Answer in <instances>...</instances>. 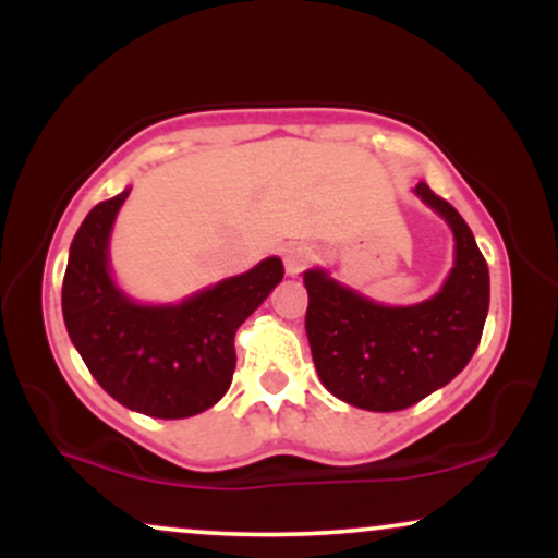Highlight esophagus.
<instances>
[{
	"label": "esophagus",
	"mask_w": 558,
	"mask_h": 558,
	"mask_svg": "<svg viewBox=\"0 0 558 558\" xmlns=\"http://www.w3.org/2000/svg\"><path fill=\"white\" fill-rule=\"evenodd\" d=\"M312 259H315V254H312V248H306V246H288L283 252L286 272L291 275V278H296V275L304 270Z\"/></svg>",
	"instance_id": "1"
}]
</instances>
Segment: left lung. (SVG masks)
I'll use <instances>...</instances> for the list:
<instances>
[{
	"instance_id": "obj_1",
	"label": "left lung",
	"mask_w": 558,
	"mask_h": 558,
	"mask_svg": "<svg viewBox=\"0 0 558 558\" xmlns=\"http://www.w3.org/2000/svg\"><path fill=\"white\" fill-rule=\"evenodd\" d=\"M412 191L453 233V267L430 299L390 306L323 267L304 272L306 338L319 380L367 412H399L448 386L475 354L488 317V265L470 226L425 181Z\"/></svg>"
}]
</instances>
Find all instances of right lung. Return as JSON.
I'll list each match as a JSON object with an SVG mask.
<instances>
[{"label": "right lung", "mask_w": 558, "mask_h": 558, "mask_svg": "<svg viewBox=\"0 0 558 558\" xmlns=\"http://www.w3.org/2000/svg\"><path fill=\"white\" fill-rule=\"evenodd\" d=\"M128 194L131 185L96 204L70 243L62 280L68 336L118 403L157 420L194 417L228 393L235 330L283 280V262L267 257L181 301H136L110 265L112 228Z\"/></svg>", "instance_id": "add662e5"}]
</instances>
